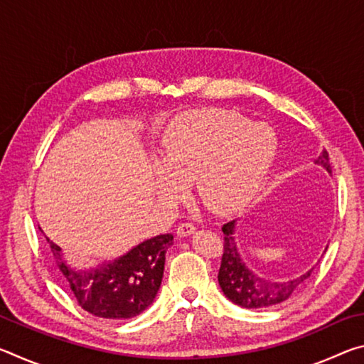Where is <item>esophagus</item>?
Returning a JSON list of instances; mask_svg holds the SVG:
<instances>
[{
    "instance_id": "1",
    "label": "esophagus",
    "mask_w": 364,
    "mask_h": 364,
    "mask_svg": "<svg viewBox=\"0 0 364 364\" xmlns=\"http://www.w3.org/2000/svg\"><path fill=\"white\" fill-rule=\"evenodd\" d=\"M194 231H196V226L193 223H181L180 226H178L176 234L180 237H188V236H191V234H194Z\"/></svg>"
}]
</instances>
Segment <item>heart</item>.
<instances>
[{"label": "heart", "mask_w": 364, "mask_h": 364, "mask_svg": "<svg viewBox=\"0 0 364 364\" xmlns=\"http://www.w3.org/2000/svg\"><path fill=\"white\" fill-rule=\"evenodd\" d=\"M276 152L273 128L234 110L183 114L170 123L160 144L159 197L173 204L193 181L199 200L210 210H236L260 191Z\"/></svg>", "instance_id": "obj_1"}]
</instances>
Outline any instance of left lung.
Here are the masks:
<instances>
[{
  "instance_id": "left-lung-1",
  "label": "left lung",
  "mask_w": 364,
  "mask_h": 364,
  "mask_svg": "<svg viewBox=\"0 0 364 364\" xmlns=\"http://www.w3.org/2000/svg\"><path fill=\"white\" fill-rule=\"evenodd\" d=\"M315 165L323 167L329 175L332 173L328 151L323 149L319 152V156L315 159ZM236 220H231L221 228L225 234L223 257H221V267L218 271L221 291L232 304L242 308H271L284 304L310 278L313 268L297 278L281 281L254 273L239 254L236 244Z\"/></svg>"
}]
</instances>
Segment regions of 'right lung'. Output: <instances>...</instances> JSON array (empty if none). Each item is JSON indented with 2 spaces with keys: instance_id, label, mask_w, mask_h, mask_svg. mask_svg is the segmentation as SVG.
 <instances>
[{
  "instance_id": "obj_1",
  "label": "right lung",
  "mask_w": 364,
  "mask_h": 364,
  "mask_svg": "<svg viewBox=\"0 0 364 364\" xmlns=\"http://www.w3.org/2000/svg\"><path fill=\"white\" fill-rule=\"evenodd\" d=\"M46 241L83 310L106 319H130L143 313L156 299L164 278L165 254L173 244V236L151 237L125 255L90 269L72 268L59 245L49 237Z\"/></svg>"
}]
</instances>
